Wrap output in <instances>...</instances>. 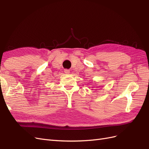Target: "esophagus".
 Instances as JSON below:
<instances>
[{
  "label": "esophagus",
  "instance_id": "1",
  "mask_svg": "<svg viewBox=\"0 0 149 149\" xmlns=\"http://www.w3.org/2000/svg\"><path fill=\"white\" fill-rule=\"evenodd\" d=\"M64 71H65V73L66 74H69L70 72V70H68V69H65V70H64Z\"/></svg>",
  "mask_w": 149,
  "mask_h": 149
}]
</instances>
